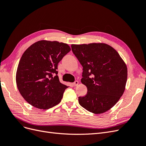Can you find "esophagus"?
I'll use <instances>...</instances> for the list:
<instances>
[{
    "label": "esophagus",
    "instance_id": "1",
    "mask_svg": "<svg viewBox=\"0 0 146 146\" xmlns=\"http://www.w3.org/2000/svg\"><path fill=\"white\" fill-rule=\"evenodd\" d=\"M78 84H79L78 81L76 80V81H75V82L72 83V85H73L74 86H77L78 85Z\"/></svg>",
    "mask_w": 146,
    "mask_h": 146
}]
</instances>
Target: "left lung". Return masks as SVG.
I'll list each match as a JSON object with an SVG mask.
<instances>
[{
  "label": "left lung",
  "mask_w": 146,
  "mask_h": 146,
  "mask_svg": "<svg viewBox=\"0 0 146 146\" xmlns=\"http://www.w3.org/2000/svg\"><path fill=\"white\" fill-rule=\"evenodd\" d=\"M72 50L83 66L81 82L88 89L78 103L88 111L102 114L111 109L122 96L127 80L124 61L105 43L72 44Z\"/></svg>",
  "instance_id": "obj_1"
}]
</instances>
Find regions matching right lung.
<instances>
[{"label": "right lung", "mask_w": 146, "mask_h": 146, "mask_svg": "<svg viewBox=\"0 0 146 146\" xmlns=\"http://www.w3.org/2000/svg\"><path fill=\"white\" fill-rule=\"evenodd\" d=\"M70 50L67 44L41 40L24 52L17 66L16 82L20 94L29 104L47 110L60 102L68 86L60 82L56 69ZM52 73L56 76L53 77Z\"/></svg>", "instance_id": "1"}]
</instances>
